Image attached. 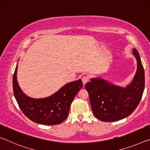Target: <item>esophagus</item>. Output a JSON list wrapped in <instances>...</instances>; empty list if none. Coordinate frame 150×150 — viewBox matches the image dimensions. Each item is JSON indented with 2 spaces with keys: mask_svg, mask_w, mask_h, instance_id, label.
Here are the masks:
<instances>
[{
  "mask_svg": "<svg viewBox=\"0 0 150 150\" xmlns=\"http://www.w3.org/2000/svg\"><path fill=\"white\" fill-rule=\"evenodd\" d=\"M89 81V77H88V76H83V78H82V81H83V85H85L86 83H87L88 81Z\"/></svg>",
  "mask_w": 150,
  "mask_h": 150,
  "instance_id": "1",
  "label": "esophagus"
}]
</instances>
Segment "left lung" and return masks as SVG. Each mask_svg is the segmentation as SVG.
<instances>
[{
	"label": "left lung",
	"instance_id": "left-lung-1",
	"mask_svg": "<svg viewBox=\"0 0 150 150\" xmlns=\"http://www.w3.org/2000/svg\"><path fill=\"white\" fill-rule=\"evenodd\" d=\"M132 54L137 61V69L132 81L126 87L114 85L100 77L92 78L86 83L93 112L101 121L114 122L126 118L140 102L145 87L144 70L135 48Z\"/></svg>",
	"mask_w": 150,
	"mask_h": 150
}]
</instances>
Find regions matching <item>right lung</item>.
<instances>
[{
	"mask_svg": "<svg viewBox=\"0 0 150 150\" xmlns=\"http://www.w3.org/2000/svg\"><path fill=\"white\" fill-rule=\"evenodd\" d=\"M18 64L13 75V91L20 108L26 116L34 122L55 125L63 122L67 118L71 104L83 87L79 79L68 83L52 95L42 98L27 96L20 88L17 81Z\"/></svg>",
	"mask_w": 150,
	"mask_h": 150,
	"instance_id": "right-lung-1",
	"label": "right lung"
}]
</instances>
